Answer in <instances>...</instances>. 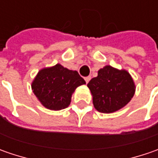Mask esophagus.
Listing matches in <instances>:
<instances>
[{"mask_svg": "<svg viewBox=\"0 0 158 158\" xmlns=\"http://www.w3.org/2000/svg\"><path fill=\"white\" fill-rule=\"evenodd\" d=\"M90 79H91V77H90V76H87V77H85V78H84V80H85L86 83H88Z\"/></svg>", "mask_w": 158, "mask_h": 158, "instance_id": "obj_1", "label": "esophagus"}]
</instances>
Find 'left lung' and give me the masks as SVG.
Segmentation results:
<instances>
[{"label":"left lung","mask_w":158,"mask_h":158,"mask_svg":"<svg viewBox=\"0 0 158 158\" xmlns=\"http://www.w3.org/2000/svg\"><path fill=\"white\" fill-rule=\"evenodd\" d=\"M92 95L95 109L103 113H112L127 106L135 92V84L126 69L106 65L98 71V76L87 84Z\"/></svg>","instance_id":"obj_1"}]
</instances>
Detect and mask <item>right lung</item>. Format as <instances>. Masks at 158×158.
Here are the masks:
<instances>
[{
    "mask_svg": "<svg viewBox=\"0 0 158 158\" xmlns=\"http://www.w3.org/2000/svg\"><path fill=\"white\" fill-rule=\"evenodd\" d=\"M85 83L77 71L58 63L40 69L31 82V89L42 106L60 111L69 106L76 89Z\"/></svg>",
    "mask_w": 158,
    "mask_h": 158,
    "instance_id": "add662e5",
    "label": "right lung"
}]
</instances>
